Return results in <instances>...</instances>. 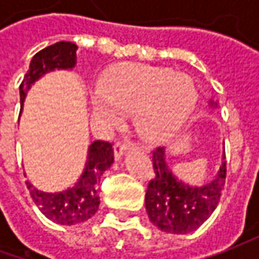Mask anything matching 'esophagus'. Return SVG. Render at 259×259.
<instances>
[{"instance_id":"34e87169","label":"esophagus","mask_w":259,"mask_h":259,"mask_svg":"<svg viewBox=\"0 0 259 259\" xmlns=\"http://www.w3.org/2000/svg\"><path fill=\"white\" fill-rule=\"evenodd\" d=\"M128 150V141H116L114 145V154L116 160H119L122 155L125 154V151Z\"/></svg>"}]
</instances>
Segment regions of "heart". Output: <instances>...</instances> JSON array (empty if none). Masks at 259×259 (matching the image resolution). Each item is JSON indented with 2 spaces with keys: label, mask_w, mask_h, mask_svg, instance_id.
I'll return each instance as SVG.
<instances>
[{
  "label": "heart",
  "mask_w": 259,
  "mask_h": 259,
  "mask_svg": "<svg viewBox=\"0 0 259 259\" xmlns=\"http://www.w3.org/2000/svg\"><path fill=\"white\" fill-rule=\"evenodd\" d=\"M98 89L102 99H94L95 114L114 124L119 119L118 111L135 112V126L147 140H163L174 134L192 115L199 98L187 75L135 63L105 73Z\"/></svg>",
  "instance_id": "1"
}]
</instances>
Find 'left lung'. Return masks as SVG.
<instances>
[{"label": "left lung", "mask_w": 259, "mask_h": 259, "mask_svg": "<svg viewBox=\"0 0 259 259\" xmlns=\"http://www.w3.org/2000/svg\"><path fill=\"white\" fill-rule=\"evenodd\" d=\"M210 105L216 106L213 102ZM151 161L154 177L145 193V210L150 221L168 234L196 231L213 213L221 200L226 180V161H222L213 180L200 187H193L174 177L165 163L163 148L153 151Z\"/></svg>", "instance_id": "obj_1"}]
</instances>
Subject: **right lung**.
<instances>
[{"mask_svg": "<svg viewBox=\"0 0 259 259\" xmlns=\"http://www.w3.org/2000/svg\"><path fill=\"white\" fill-rule=\"evenodd\" d=\"M76 50L77 46L75 43L59 41L35 53L20 85V102H24L30 86L47 72H52L55 69L75 67ZM112 163V144L98 140L89 145L85 170L73 187L63 192L46 193L37 190L30 182H25V184L30 190L33 202L47 219L60 225L80 224L96 213L99 207L98 184L101 182V176L105 170L111 167Z\"/></svg>", "mask_w": 259, "mask_h": 259, "instance_id": "right-lung-1", "label": "right lung"}]
</instances>
